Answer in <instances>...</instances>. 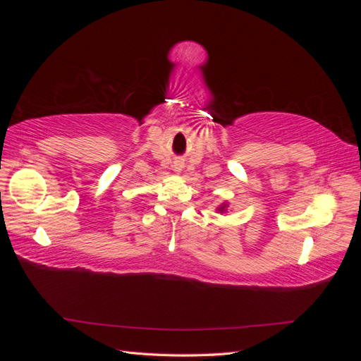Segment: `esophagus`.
Masks as SVG:
<instances>
[{
    "instance_id": "1",
    "label": "esophagus",
    "mask_w": 361,
    "mask_h": 361,
    "mask_svg": "<svg viewBox=\"0 0 361 361\" xmlns=\"http://www.w3.org/2000/svg\"><path fill=\"white\" fill-rule=\"evenodd\" d=\"M174 169H176V171H180V169H182V164H176V166H174Z\"/></svg>"
}]
</instances>
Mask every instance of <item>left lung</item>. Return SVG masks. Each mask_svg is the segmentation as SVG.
Masks as SVG:
<instances>
[{
  "instance_id": "left-lung-1",
  "label": "left lung",
  "mask_w": 361,
  "mask_h": 361,
  "mask_svg": "<svg viewBox=\"0 0 361 361\" xmlns=\"http://www.w3.org/2000/svg\"><path fill=\"white\" fill-rule=\"evenodd\" d=\"M226 209H227V204H226V203H223V204H221L220 207H218V209H216V211H218V212H221V214H223V212H226Z\"/></svg>"
}]
</instances>
